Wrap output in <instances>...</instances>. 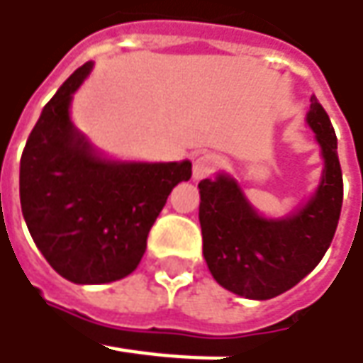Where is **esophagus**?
Here are the masks:
<instances>
[{"label":"esophagus","instance_id":"esophagus-1","mask_svg":"<svg viewBox=\"0 0 363 363\" xmlns=\"http://www.w3.org/2000/svg\"><path fill=\"white\" fill-rule=\"evenodd\" d=\"M219 157L213 155V152H203L194 158L193 162V179L194 181H203L208 174H213L217 167H219Z\"/></svg>","mask_w":363,"mask_h":363}]
</instances>
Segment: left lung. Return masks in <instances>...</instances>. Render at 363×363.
Masks as SVG:
<instances>
[{
	"mask_svg": "<svg viewBox=\"0 0 363 363\" xmlns=\"http://www.w3.org/2000/svg\"><path fill=\"white\" fill-rule=\"evenodd\" d=\"M307 124L325 160L315 194L285 219H265L235 179L219 174L199 182L203 255L219 285L249 299H271L291 289L325 255L344 201L337 138L330 116L311 96Z\"/></svg>",
	"mask_w": 363,
	"mask_h": 363,
	"instance_id": "8db88e82",
	"label": "left lung"
}]
</instances>
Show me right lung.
<instances>
[{"mask_svg": "<svg viewBox=\"0 0 363 363\" xmlns=\"http://www.w3.org/2000/svg\"><path fill=\"white\" fill-rule=\"evenodd\" d=\"M78 68L42 110L19 160V201L33 243L72 283L118 281L138 267L150 227L193 164L106 160L74 128Z\"/></svg>", "mask_w": 363, "mask_h": 363, "instance_id": "add662e5", "label": "right lung"}]
</instances>
